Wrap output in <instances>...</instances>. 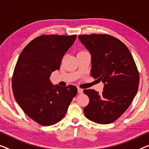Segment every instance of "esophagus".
<instances>
[{
	"label": "esophagus",
	"instance_id": "34e87169",
	"mask_svg": "<svg viewBox=\"0 0 149 149\" xmlns=\"http://www.w3.org/2000/svg\"><path fill=\"white\" fill-rule=\"evenodd\" d=\"M83 93V89H82L81 88H78V93Z\"/></svg>",
	"mask_w": 149,
	"mask_h": 149
}]
</instances>
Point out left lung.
Wrapping results in <instances>:
<instances>
[{"label":"left lung","instance_id":"obj_1","mask_svg":"<svg viewBox=\"0 0 149 149\" xmlns=\"http://www.w3.org/2000/svg\"><path fill=\"white\" fill-rule=\"evenodd\" d=\"M79 39L91 55V76L104 84L100 95L84 90L89 98L84 113L93 122L109 124L125 113L135 97L139 84L136 66L126 45L113 36L94 34L79 35Z\"/></svg>","mask_w":149,"mask_h":149}]
</instances>
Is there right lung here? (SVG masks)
Here are the masks:
<instances>
[{
	"label": "right lung",
	"instance_id": "add662e5",
	"mask_svg": "<svg viewBox=\"0 0 149 149\" xmlns=\"http://www.w3.org/2000/svg\"><path fill=\"white\" fill-rule=\"evenodd\" d=\"M77 35H42L32 40L20 53L14 70L15 98L30 118L43 126L63 119L77 94L73 85H53L49 77L58 70L63 56Z\"/></svg>",
	"mask_w": 149,
	"mask_h": 149
}]
</instances>
